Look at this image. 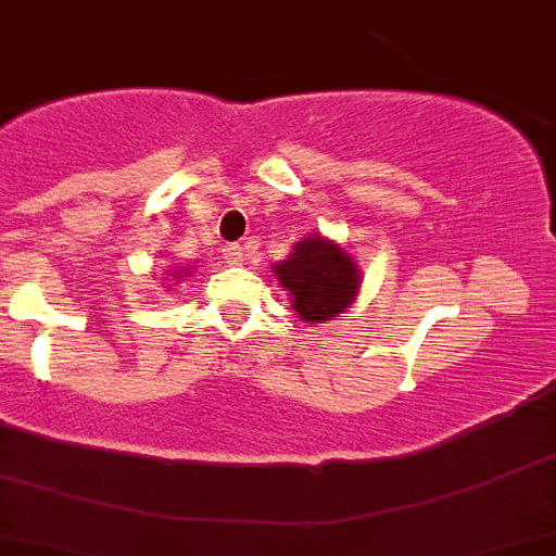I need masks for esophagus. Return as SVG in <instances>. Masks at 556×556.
Here are the masks:
<instances>
[{"mask_svg": "<svg viewBox=\"0 0 556 556\" xmlns=\"http://www.w3.org/2000/svg\"><path fill=\"white\" fill-rule=\"evenodd\" d=\"M223 258H226L228 264H242L244 262V248H242V244H237V242L223 244Z\"/></svg>", "mask_w": 556, "mask_h": 556, "instance_id": "1", "label": "esophagus"}]
</instances>
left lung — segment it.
<instances>
[{"mask_svg": "<svg viewBox=\"0 0 556 556\" xmlns=\"http://www.w3.org/2000/svg\"><path fill=\"white\" fill-rule=\"evenodd\" d=\"M273 273L289 292V303L308 325L339 317L358 300L361 267L344 244L312 233L294 242L283 262L273 264Z\"/></svg>", "mask_w": 556, "mask_h": 556, "instance_id": "1", "label": "left lung"}]
</instances>
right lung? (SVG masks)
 <instances>
[{"label": "right lung", "instance_id": "add662e5", "mask_svg": "<svg viewBox=\"0 0 556 556\" xmlns=\"http://www.w3.org/2000/svg\"><path fill=\"white\" fill-rule=\"evenodd\" d=\"M192 273V267H173V269H167V275H170V281H181V278H187V275H190ZM165 281H167V278H165ZM170 287H173V283H170ZM170 287H165V289H170Z\"/></svg>", "mask_w": 556, "mask_h": 556}]
</instances>
